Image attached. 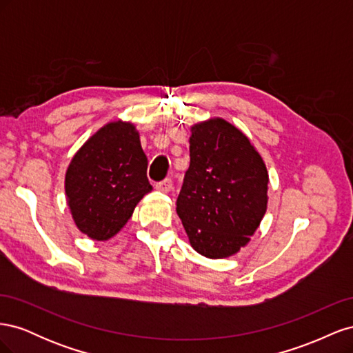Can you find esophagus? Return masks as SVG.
<instances>
[{"mask_svg": "<svg viewBox=\"0 0 353 353\" xmlns=\"http://www.w3.org/2000/svg\"><path fill=\"white\" fill-rule=\"evenodd\" d=\"M156 188H157L159 191H162V193H169V191L172 190V181H170L169 178H166V179H163V181H160V183L156 184Z\"/></svg>", "mask_w": 353, "mask_h": 353, "instance_id": "esophagus-1", "label": "esophagus"}]
</instances>
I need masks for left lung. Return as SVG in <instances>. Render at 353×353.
Instances as JSON below:
<instances>
[{
	"instance_id": "left-lung-1",
	"label": "left lung",
	"mask_w": 353,
	"mask_h": 353,
	"mask_svg": "<svg viewBox=\"0 0 353 353\" xmlns=\"http://www.w3.org/2000/svg\"><path fill=\"white\" fill-rule=\"evenodd\" d=\"M268 170L245 134L222 117L191 125L190 168L176 200L188 241L209 259L249 244L268 208Z\"/></svg>"
}]
</instances>
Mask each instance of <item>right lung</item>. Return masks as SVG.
Segmentation results:
<instances>
[{
	"label": "right lung",
	"mask_w": 353,
	"mask_h": 353,
	"mask_svg": "<svg viewBox=\"0 0 353 353\" xmlns=\"http://www.w3.org/2000/svg\"><path fill=\"white\" fill-rule=\"evenodd\" d=\"M152 190L140 132L122 119L92 134L73 154L65 175L74 225L95 241L114 237Z\"/></svg>",
	"instance_id": "right-lung-1"
}]
</instances>
